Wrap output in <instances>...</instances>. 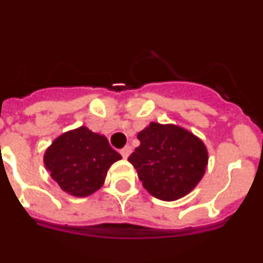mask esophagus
I'll return each instance as SVG.
<instances>
[{
	"instance_id": "34e87169",
	"label": "esophagus",
	"mask_w": 263,
	"mask_h": 263,
	"mask_svg": "<svg viewBox=\"0 0 263 263\" xmlns=\"http://www.w3.org/2000/svg\"><path fill=\"white\" fill-rule=\"evenodd\" d=\"M120 153H121V155H122V158H125V159H126V158L130 155V153H132V147H130V146H125L124 148H121Z\"/></svg>"
}]
</instances>
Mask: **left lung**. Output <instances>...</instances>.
Here are the masks:
<instances>
[{
  "mask_svg": "<svg viewBox=\"0 0 263 263\" xmlns=\"http://www.w3.org/2000/svg\"><path fill=\"white\" fill-rule=\"evenodd\" d=\"M137 138L141 145L127 158L148 194L164 201L178 200L200 182L208 152L200 138L176 125L150 122Z\"/></svg>",
  "mask_w": 263,
  "mask_h": 263,
  "instance_id": "obj_1",
  "label": "left lung"
}]
</instances>
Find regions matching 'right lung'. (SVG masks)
Here are the masks:
<instances>
[{
  "instance_id": "obj_1",
  "label": "right lung",
  "mask_w": 263,
  "mask_h": 263,
  "mask_svg": "<svg viewBox=\"0 0 263 263\" xmlns=\"http://www.w3.org/2000/svg\"><path fill=\"white\" fill-rule=\"evenodd\" d=\"M121 159L106 137L80 126L58 137L45 153V166L63 191L85 197L105 182L109 167Z\"/></svg>"
}]
</instances>
